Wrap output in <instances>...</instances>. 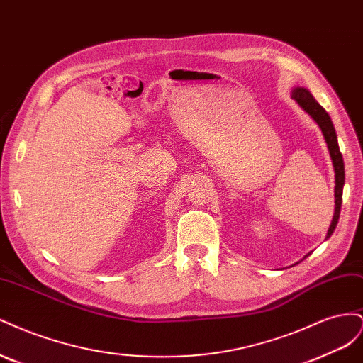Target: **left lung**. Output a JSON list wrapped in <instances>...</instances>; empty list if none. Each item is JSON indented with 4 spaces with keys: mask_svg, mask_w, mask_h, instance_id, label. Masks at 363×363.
I'll return each instance as SVG.
<instances>
[{
    "mask_svg": "<svg viewBox=\"0 0 363 363\" xmlns=\"http://www.w3.org/2000/svg\"><path fill=\"white\" fill-rule=\"evenodd\" d=\"M291 98L298 103V106L303 108L306 113H309L311 118L318 124V127L321 128L323 136L325 139V144L328 148V152H330L332 157V163H333V169H335V213H333V219L332 224L328 227V232L325 239L330 238L335 232V228L337 225L339 221V213H340V204H342V191H344V183H345V171H344V159L342 155L339 151V145H337V136L336 131L333 127V123L328 113L324 111V107L318 103L315 98L312 96V94L306 89V87H300L296 86L291 92ZM311 255V252H309ZM306 255L304 259L309 256ZM296 265V263H295Z\"/></svg>",
    "mask_w": 363,
    "mask_h": 363,
    "instance_id": "1",
    "label": "left lung"
}]
</instances>
